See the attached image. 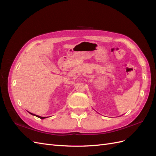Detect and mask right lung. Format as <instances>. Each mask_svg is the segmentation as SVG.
I'll use <instances>...</instances> for the list:
<instances>
[{
    "label": "right lung",
    "instance_id": "right-lung-1",
    "mask_svg": "<svg viewBox=\"0 0 156 156\" xmlns=\"http://www.w3.org/2000/svg\"><path fill=\"white\" fill-rule=\"evenodd\" d=\"M30 114L32 115H34V116H37V117H38V118H40V119H45V117H41V116H37V115H34V114H32V113H30Z\"/></svg>",
    "mask_w": 156,
    "mask_h": 156
}]
</instances>
